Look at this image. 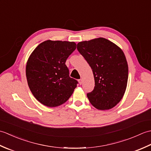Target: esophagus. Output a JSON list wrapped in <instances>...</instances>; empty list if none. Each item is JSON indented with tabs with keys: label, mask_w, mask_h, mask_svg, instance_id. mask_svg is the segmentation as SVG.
<instances>
[{
	"label": "esophagus",
	"mask_w": 151,
	"mask_h": 151,
	"mask_svg": "<svg viewBox=\"0 0 151 151\" xmlns=\"http://www.w3.org/2000/svg\"><path fill=\"white\" fill-rule=\"evenodd\" d=\"M78 82H79V84L81 85V84H82V79H79V80H78Z\"/></svg>",
	"instance_id": "34e87169"
}]
</instances>
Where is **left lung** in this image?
<instances>
[{"instance_id": "obj_1", "label": "left lung", "mask_w": 151, "mask_h": 151, "mask_svg": "<svg viewBox=\"0 0 151 151\" xmlns=\"http://www.w3.org/2000/svg\"><path fill=\"white\" fill-rule=\"evenodd\" d=\"M77 50L93 73L95 87L87 93L89 102L98 110L114 108L123 97L129 76L123 50L103 37L79 42Z\"/></svg>"}]
</instances>
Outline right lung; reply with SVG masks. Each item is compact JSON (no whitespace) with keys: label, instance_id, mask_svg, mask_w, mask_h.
<instances>
[{"label":"right lung","instance_id":"1","mask_svg":"<svg viewBox=\"0 0 151 151\" xmlns=\"http://www.w3.org/2000/svg\"><path fill=\"white\" fill-rule=\"evenodd\" d=\"M75 42L47 40L31 54L26 66V76L31 92L48 107L63 104L77 86L69 76L65 62L76 49Z\"/></svg>","mask_w":151,"mask_h":151}]
</instances>
